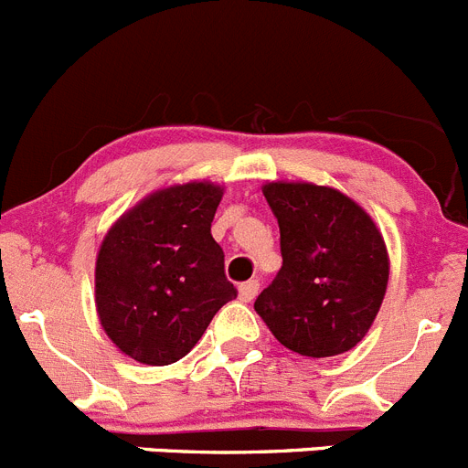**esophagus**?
<instances>
[{
    "label": "esophagus",
    "mask_w": 468,
    "mask_h": 468,
    "mask_svg": "<svg viewBox=\"0 0 468 468\" xmlns=\"http://www.w3.org/2000/svg\"><path fill=\"white\" fill-rule=\"evenodd\" d=\"M258 291H260V283L255 279H250L246 281V283L239 285V297H241L243 302H250L255 295H258Z\"/></svg>",
    "instance_id": "obj_1"
}]
</instances>
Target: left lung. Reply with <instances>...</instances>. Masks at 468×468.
Here are the masks:
<instances>
[{
    "instance_id": "obj_1",
    "label": "left lung",
    "mask_w": 468,
    "mask_h": 468,
    "mask_svg": "<svg viewBox=\"0 0 468 468\" xmlns=\"http://www.w3.org/2000/svg\"><path fill=\"white\" fill-rule=\"evenodd\" d=\"M279 220V274L255 300L276 340L302 356L354 349L373 325L388 255L373 218L349 197L312 183L262 187Z\"/></svg>"
}]
</instances>
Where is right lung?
Here are the masks:
<instances>
[{
    "mask_svg": "<svg viewBox=\"0 0 468 468\" xmlns=\"http://www.w3.org/2000/svg\"><path fill=\"white\" fill-rule=\"evenodd\" d=\"M222 198L213 183H185L123 213L95 260V309L107 337L133 361L187 356L222 304L237 297L210 234Z\"/></svg>",
    "mask_w": 468,
    "mask_h": 468,
    "instance_id": "add662e5",
    "label": "right lung"
}]
</instances>
